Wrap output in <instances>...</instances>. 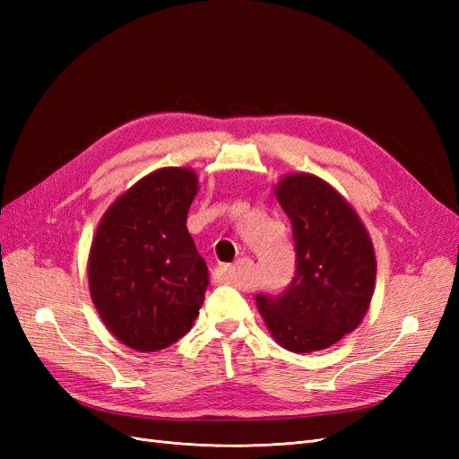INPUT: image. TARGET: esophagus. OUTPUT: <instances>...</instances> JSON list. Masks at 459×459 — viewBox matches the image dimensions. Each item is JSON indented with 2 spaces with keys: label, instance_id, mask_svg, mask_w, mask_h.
Here are the masks:
<instances>
[{
  "label": "esophagus",
  "instance_id": "obj_1",
  "mask_svg": "<svg viewBox=\"0 0 459 459\" xmlns=\"http://www.w3.org/2000/svg\"><path fill=\"white\" fill-rule=\"evenodd\" d=\"M253 268H255V264H253L251 258H241V260L235 262L233 266L228 268V273H230V277H231L235 283L245 287V283L248 280V275H251Z\"/></svg>",
  "mask_w": 459,
  "mask_h": 459
}]
</instances>
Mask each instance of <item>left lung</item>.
<instances>
[{"instance_id":"8db88e82","label":"left lung","mask_w":459,"mask_h":459,"mask_svg":"<svg viewBox=\"0 0 459 459\" xmlns=\"http://www.w3.org/2000/svg\"><path fill=\"white\" fill-rule=\"evenodd\" d=\"M293 224L295 275L280 295H256L272 337L290 352H314L362 322L375 285V253L352 206L324 179L290 174L275 187Z\"/></svg>"}]
</instances>
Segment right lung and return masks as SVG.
<instances>
[{
	"label": "right lung",
	"instance_id": "obj_1",
	"mask_svg": "<svg viewBox=\"0 0 459 459\" xmlns=\"http://www.w3.org/2000/svg\"><path fill=\"white\" fill-rule=\"evenodd\" d=\"M195 172L160 169L105 212L90 251V293L103 324L134 351L182 339L204 300L208 270L187 231Z\"/></svg>",
	"mask_w": 459,
	"mask_h": 459
}]
</instances>
